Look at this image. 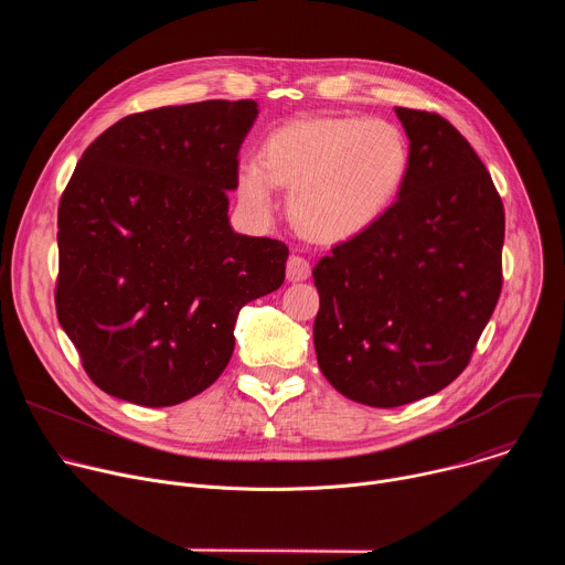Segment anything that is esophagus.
I'll return each instance as SVG.
<instances>
[{
    "mask_svg": "<svg viewBox=\"0 0 565 565\" xmlns=\"http://www.w3.org/2000/svg\"><path fill=\"white\" fill-rule=\"evenodd\" d=\"M308 275H310V264H308L303 257L292 255V257L288 259V264H286V277H288V281H303V279H308Z\"/></svg>",
    "mask_w": 565,
    "mask_h": 565,
    "instance_id": "34e87169",
    "label": "esophagus"
}]
</instances>
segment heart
I'll use <instances>...</instances> for the list:
<instances>
[{
  "instance_id": "heart-1",
  "label": "heart",
  "mask_w": 565,
  "mask_h": 565,
  "mask_svg": "<svg viewBox=\"0 0 565 565\" xmlns=\"http://www.w3.org/2000/svg\"><path fill=\"white\" fill-rule=\"evenodd\" d=\"M409 170V138L388 120L299 118L266 136L259 160H241L236 194L266 221L277 207V185L290 188L295 225L321 244H340L382 218Z\"/></svg>"
}]
</instances>
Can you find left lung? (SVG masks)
Instances as JSON below:
<instances>
[{
	"label": "left lung",
	"mask_w": 565,
	"mask_h": 565,
	"mask_svg": "<svg viewBox=\"0 0 565 565\" xmlns=\"http://www.w3.org/2000/svg\"><path fill=\"white\" fill-rule=\"evenodd\" d=\"M412 145L397 201L319 259L312 340L324 377L369 407H399L454 382L497 308L503 201L460 131L395 107Z\"/></svg>",
	"instance_id": "left-lung-1"
}]
</instances>
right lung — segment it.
<instances>
[{"label": "right lung", "mask_w": 565, "mask_h": 565, "mask_svg": "<svg viewBox=\"0 0 565 565\" xmlns=\"http://www.w3.org/2000/svg\"><path fill=\"white\" fill-rule=\"evenodd\" d=\"M255 100L131 114L79 158L57 207V319L87 375L140 407L205 391L236 315L277 290L288 248L238 234L227 192Z\"/></svg>", "instance_id": "1"}]
</instances>
